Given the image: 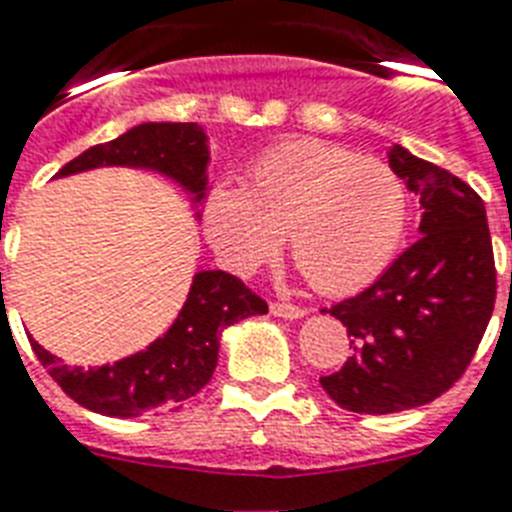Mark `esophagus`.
I'll use <instances>...</instances> for the list:
<instances>
[{"instance_id": "1", "label": "esophagus", "mask_w": 512, "mask_h": 512, "mask_svg": "<svg viewBox=\"0 0 512 512\" xmlns=\"http://www.w3.org/2000/svg\"><path fill=\"white\" fill-rule=\"evenodd\" d=\"M269 312L275 314V317H285V320H298V317H304V309L296 304H288V301H272V304H269Z\"/></svg>"}]
</instances>
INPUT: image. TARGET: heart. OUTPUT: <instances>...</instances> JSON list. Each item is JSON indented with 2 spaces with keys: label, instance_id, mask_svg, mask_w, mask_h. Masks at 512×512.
<instances>
[{
  "label": "heart",
  "instance_id": "heart-1",
  "mask_svg": "<svg viewBox=\"0 0 512 512\" xmlns=\"http://www.w3.org/2000/svg\"><path fill=\"white\" fill-rule=\"evenodd\" d=\"M203 230L219 259L251 272L290 253L325 296H349L383 275L407 230V187L388 163L325 140H288L253 158L248 182H216Z\"/></svg>",
  "mask_w": 512,
  "mask_h": 512
}]
</instances>
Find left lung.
Wrapping results in <instances>:
<instances>
[{
	"label": "left lung",
	"instance_id": "obj_1",
	"mask_svg": "<svg viewBox=\"0 0 512 512\" xmlns=\"http://www.w3.org/2000/svg\"><path fill=\"white\" fill-rule=\"evenodd\" d=\"M391 169L420 195V240L359 296L330 306L354 354L320 383L338 407L388 415L433 402L468 370L497 298L484 200L447 169L391 147Z\"/></svg>",
	"mask_w": 512,
	"mask_h": 512
}]
</instances>
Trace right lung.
Here are the masks:
<instances>
[{
	"label": "right lung",
	"instance_id": "add662e5",
	"mask_svg": "<svg viewBox=\"0 0 512 512\" xmlns=\"http://www.w3.org/2000/svg\"><path fill=\"white\" fill-rule=\"evenodd\" d=\"M100 166L153 169L179 182L195 203L206 198L208 147L198 124L134 126L118 140L84 150L65 163L57 177ZM253 314H267V301L240 277L211 269L195 275L174 325L132 357L84 370L63 365V359L52 357L36 341H31V349L57 386L81 407L110 418L161 415L179 410V404L206 386L216 370L222 330Z\"/></svg>",
	"mask_w": 512,
	"mask_h": 512
}]
</instances>
